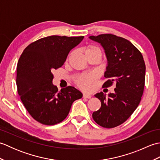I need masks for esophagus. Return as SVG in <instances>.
<instances>
[{"label": "esophagus", "instance_id": "esophagus-1", "mask_svg": "<svg viewBox=\"0 0 160 160\" xmlns=\"http://www.w3.org/2000/svg\"><path fill=\"white\" fill-rule=\"evenodd\" d=\"M83 98H91V95L84 93L83 94Z\"/></svg>", "mask_w": 160, "mask_h": 160}]
</instances>
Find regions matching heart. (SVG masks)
<instances>
[{
	"instance_id": "obj_1",
	"label": "heart",
	"mask_w": 160,
	"mask_h": 160,
	"mask_svg": "<svg viewBox=\"0 0 160 160\" xmlns=\"http://www.w3.org/2000/svg\"><path fill=\"white\" fill-rule=\"evenodd\" d=\"M84 54L85 56H97L101 58L102 53L101 49L96 46L89 45L84 50ZM95 80V77L93 75L91 74H84L79 75L76 78V83L77 85L81 88L82 89L87 90L89 89L90 84L93 82Z\"/></svg>"
}]
</instances>
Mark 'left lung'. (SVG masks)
Listing matches in <instances>:
<instances>
[{
	"mask_svg": "<svg viewBox=\"0 0 160 160\" xmlns=\"http://www.w3.org/2000/svg\"><path fill=\"white\" fill-rule=\"evenodd\" d=\"M100 43L107 57L103 87L116 84L113 93L94 96L101 102L99 110L92 114L94 121L104 128H113L124 122L140 102L144 88L146 66L142 53L128 40L113 34L91 36Z\"/></svg>",
	"mask_w": 160,
	"mask_h": 160,
	"instance_id": "left-lung-1",
	"label": "left lung"
}]
</instances>
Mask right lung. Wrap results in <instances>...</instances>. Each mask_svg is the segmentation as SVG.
Returning <instances> with one entry per match:
<instances>
[{
	"mask_svg": "<svg viewBox=\"0 0 160 160\" xmlns=\"http://www.w3.org/2000/svg\"><path fill=\"white\" fill-rule=\"evenodd\" d=\"M83 38L48 36L30 44L20 56L16 73L18 93L26 109L40 123H60L67 118L73 102L82 97L71 86L58 91L52 82V71L63 65L70 51Z\"/></svg>",
	"mask_w": 160,
	"mask_h": 160,
	"instance_id": "obj_1",
	"label": "right lung"
}]
</instances>
